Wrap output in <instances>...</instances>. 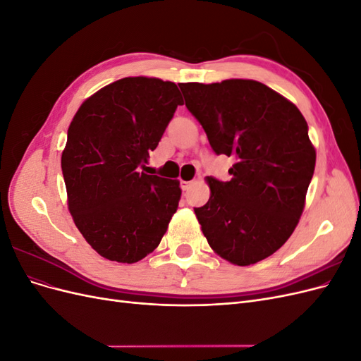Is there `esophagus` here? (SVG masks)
Wrapping results in <instances>:
<instances>
[{
  "mask_svg": "<svg viewBox=\"0 0 361 361\" xmlns=\"http://www.w3.org/2000/svg\"><path fill=\"white\" fill-rule=\"evenodd\" d=\"M192 183H194V180H180V188L183 191H187V190H190V187H191Z\"/></svg>",
  "mask_w": 361,
  "mask_h": 361,
  "instance_id": "obj_1",
  "label": "esophagus"
}]
</instances>
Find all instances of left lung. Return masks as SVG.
<instances>
[{"label": "left lung", "instance_id": "1", "mask_svg": "<svg viewBox=\"0 0 361 361\" xmlns=\"http://www.w3.org/2000/svg\"><path fill=\"white\" fill-rule=\"evenodd\" d=\"M179 87L212 150L235 159L231 180L206 178L211 197L194 207L202 232L231 264H257L288 241L302 214L316 162L307 122L259 81Z\"/></svg>", "mask_w": 361, "mask_h": 361}]
</instances>
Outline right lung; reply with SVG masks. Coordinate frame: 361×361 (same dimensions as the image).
Returning a JSON list of instances; mask_svg holds the SVG:
<instances>
[{
  "instance_id": "add662e5",
  "label": "right lung",
  "mask_w": 361,
  "mask_h": 361,
  "mask_svg": "<svg viewBox=\"0 0 361 361\" xmlns=\"http://www.w3.org/2000/svg\"><path fill=\"white\" fill-rule=\"evenodd\" d=\"M182 104L174 82L128 76L85 99L72 118L61 155L68 207L85 241L108 260L135 264L167 232L179 180L140 169Z\"/></svg>"
}]
</instances>
